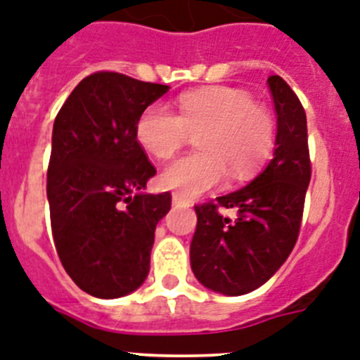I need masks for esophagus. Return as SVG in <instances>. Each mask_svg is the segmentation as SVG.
Wrapping results in <instances>:
<instances>
[{
    "label": "esophagus",
    "instance_id": "obj_1",
    "mask_svg": "<svg viewBox=\"0 0 360 360\" xmlns=\"http://www.w3.org/2000/svg\"><path fill=\"white\" fill-rule=\"evenodd\" d=\"M172 202L176 204V206H179V204H186V199H184L183 195H179V193H174V195H172Z\"/></svg>",
    "mask_w": 360,
    "mask_h": 360
}]
</instances>
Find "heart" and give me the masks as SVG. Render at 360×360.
I'll use <instances>...</instances> for the list:
<instances>
[{"instance_id": "heart-1", "label": "heart", "mask_w": 360, "mask_h": 360, "mask_svg": "<svg viewBox=\"0 0 360 360\" xmlns=\"http://www.w3.org/2000/svg\"><path fill=\"white\" fill-rule=\"evenodd\" d=\"M179 115L165 103H150L136 122V140L156 160H170L197 134L199 152L179 158L161 174V184L183 197L206 193L228 179H248L265 163L274 143L267 109L242 89L200 87L177 98Z\"/></svg>"}]
</instances>
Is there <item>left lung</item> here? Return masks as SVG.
<instances>
[{"mask_svg": "<svg viewBox=\"0 0 360 360\" xmlns=\"http://www.w3.org/2000/svg\"><path fill=\"white\" fill-rule=\"evenodd\" d=\"M276 111L273 160L248 186L195 206L190 264L213 292L242 296L258 289L289 258L300 235L310 183L307 115L281 77L267 79ZM235 207V221L216 210Z\"/></svg>", "mask_w": 360, "mask_h": 360, "instance_id": "obj_1", "label": "left lung"}]
</instances>
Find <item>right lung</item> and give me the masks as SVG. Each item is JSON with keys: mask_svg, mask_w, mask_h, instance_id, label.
I'll return each mask as SVG.
<instances>
[{"mask_svg": "<svg viewBox=\"0 0 360 360\" xmlns=\"http://www.w3.org/2000/svg\"><path fill=\"white\" fill-rule=\"evenodd\" d=\"M170 87L115 71L86 77L55 118L48 165L51 233L66 273L102 300L145 281L168 192L143 193L156 168L136 140L141 111Z\"/></svg>", "mask_w": 360, "mask_h": 360, "instance_id": "right-lung-1", "label": "right lung"}]
</instances>
